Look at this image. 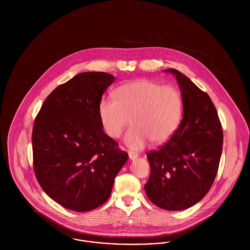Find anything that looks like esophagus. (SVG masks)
Segmentation results:
<instances>
[{"mask_svg": "<svg viewBox=\"0 0 250 250\" xmlns=\"http://www.w3.org/2000/svg\"><path fill=\"white\" fill-rule=\"evenodd\" d=\"M138 157H139V156H138V154H135V153H132V152H130V153H129V158H130V160H131V161L136 160Z\"/></svg>", "mask_w": 250, "mask_h": 250, "instance_id": "esophagus-1", "label": "esophagus"}]
</instances>
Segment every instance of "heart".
<instances>
[{
	"mask_svg": "<svg viewBox=\"0 0 250 250\" xmlns=\"http://www.w3.org/2000/svg\"><path fill=\"white\" fill-rule=\"evenodd\" d=\"M115 98H103L98 114L108 137L117 139L132 121L134 126L125 136V143L135 150L152 141L168 142L178 129L183 100L178 88L151 80L141 79L120 85Z\"/></svg>",
	"mask_w": 250,
	"mask_h": 250,
	"instance_id": "b5f03b06",
	"label": "heart"
}]
</instances>
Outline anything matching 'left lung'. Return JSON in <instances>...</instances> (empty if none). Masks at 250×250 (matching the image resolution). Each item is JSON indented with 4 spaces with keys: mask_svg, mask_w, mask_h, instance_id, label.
<instances>
[{
    "mask_svg": "<svg viewBox=\"0 0 250 250\" xmlns=\"http://www.w3.org/2000/svg\"><path fill=\"white\" fill-rule=\"evenodd\" d=\"M165 72L177 80L183 119L167 143L147 154L151 171L144 189L159 208L181 211L198 203L210 190L218 169L223 133L209 95L178 70Z\"/></svg>",
    "mask_w": 250,
    "mask_h": 250,
    "instance_id": "obj_1",
    "label": "left lung"
}]
</instances>
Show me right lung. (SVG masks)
I'll list each match as a JSON object with an SVG mask.
<instances>
[{"mask_svg":"<svg viewBox=\"0 0 250 250\" xmlns=\"http://www.w3.org/2000/svg\"><path fill=\"white\" fill-rule=\"evenodd\" d=\"M114 79L105 72L77 74L46 98L34 123L36 179L48 196L72 211L103 205L128 160L105 134L98 114Z\"/></svg>","mask_w":250,"mask_h":250,"instance_id":"add662e5","label":"right lung"}]
</instances>
